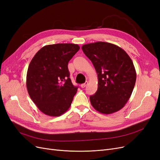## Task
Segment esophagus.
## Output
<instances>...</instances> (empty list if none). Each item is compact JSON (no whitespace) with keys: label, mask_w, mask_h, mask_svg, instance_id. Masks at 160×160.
I'll list each match as a JSON object with an SVG mask.
<instances>
[{"label":"esophagus","mask_w":160,"mask_h":160,"mask_svg":"<svg viewBox=\"0 0 160 160\" xmlns=\"http://www.w3.org/2000/svg\"><path fill=\"white\" fill-rule=\"evenodd\" d=\"M88 81H86L85 83H83V84H81V88H85V87H86V85H88Z\"/></svg>","instance_id":"34e87169"}]
</instances>
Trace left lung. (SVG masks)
Returning a JSON list of instances; mask_svg holds the SVG:
<instances>
[{
	"label": "left lung",
	"mask_w": 160,
	"mask_h": 160,
	"mask_svg": "<svg viewBox=\"0 0 160 160\" xmlns=\"http://www.w3.org/2000/svg\"><path fill=\"white\" fill-rule=\"evenodd\" d=\"M82 50L98 77V91L89 98L92 106L103 114L122 109L136 81V71L128 53L117 45L101 41L84 45Z\"/></svg>",
	"instance_id": "left-lung-1"
}]
</instances>
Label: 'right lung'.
Here are the masks:
<instances>
[{
    "label": "right lung",
    "instance_id": "add662e5",
    "mask_svg": "<svg viewBox=\"0 0 160 160\" xmlns=\"http://www.w3.org/2000/svg\"><path fill=\"white\" fill-rule=\"evenodd\" d=\"M80 47L72 43H58L42 47L28 67L27 88L41 112L57 117L69 109L77 87L69 78L68 62Z\"/></svg>",
    "mask_w": 160,
    "mask_h": 160
}]
</instances>
